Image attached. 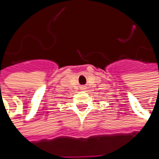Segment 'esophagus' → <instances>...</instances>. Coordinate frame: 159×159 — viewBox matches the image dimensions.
Listing matches in <instances>:
<instances>
[{"instance_id": "34e87169", "label": "esophagus", "mask_w": 159, "mask_h": 159, "mask_svg": "<svg viewBox=\"0 0 159 159\" xmlns=\"http://www.w3.org/2000/svg\"><path fill=\"white\" fill-rule=\"evenodd\" d=\"M81 89H82V90H85V87H81Z\"/></svg>"}]
</instances>
